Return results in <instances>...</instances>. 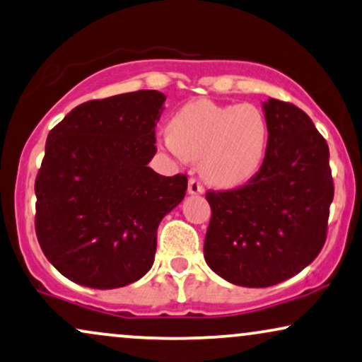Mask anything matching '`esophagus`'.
Wrapping results in <instances>:
<instances>
[{
  "mask_svg": "<svg viewBox=\"0 0 362 362\" xmlns=\"http://www.w3.org/2000/svg\"><path fill=\"white\" fill-rule=\"evenodd\" d=\"M188 193L189 194H203L204 188H203L202 182H199L198 180H194V177H191V180L188 181Z\"/></svg>",
  "mask_w": 362,
  "mask_h": 362,
  "instance_id": "esophagus-1",
  "label": "esophagus"
}]
</instances>
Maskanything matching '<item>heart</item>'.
Instances as JSON below:
<instances>
[{
	"instance_id": "heart-1",
	"label": "heart",
	"mask_w": 362,
	"mask_h": 362,
	"mask_svg": "<svg viewBox=\"0 0 362 362\" xmlns=\"http://www.w3.org/2000/svg\"><path fill=\"white\" fill-rule=\"evenodd\" d=\"M269 120L253 104L196 100L171 117L160 146L177 159H199V173L216 188H238L257 176L269 151Z\"/></svg>"
}]
</instances>
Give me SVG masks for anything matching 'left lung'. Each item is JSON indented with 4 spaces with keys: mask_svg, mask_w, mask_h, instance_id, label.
Returning <instances> with one entry per match:
<instances>
[{
    "mask_svg": "<svg viewBox=\"0 0 362 362\" xmlns=\"http://www.w3.org/2000/svg\"><path fill=\"white\" fill-rule=\"evenodd\" d=\"M262 107L270 129L262 169L242 188L206 193L204 260L242 287H270L314 262L334 198L327 142L309 115L276 99Z\"/></svg>",
    "mask_w": 362,
    "mask_h": 362,
    "instance_id": "8db88e82",
    "label": "left lung"
}]
</instances>
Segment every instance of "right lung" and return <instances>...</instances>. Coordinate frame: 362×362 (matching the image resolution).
Returning <instances> with one entry per match:
<instances>
[{"instance_id": "obj_1", "label": "right lung", "mask_w": 362, "mask_h": 362, "mask_svg": "<svg viewBox=\"0 0 362 362\" xmlns=\"http://www.w3.org/2000/svg\"><path fill=\"white\" fill-rule=\"evenodd\" d=\"M164 100L137 90L83 102L48 134L35 228L48 262L75 284L117 288L153 267L159 223L188 188L185 174L147 166Z\"/></svg>"}]
</instances>
